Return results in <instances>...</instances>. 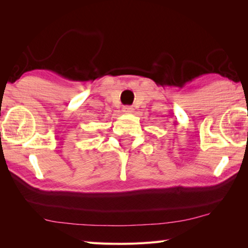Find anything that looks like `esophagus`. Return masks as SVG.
Wrapping results in <instances>:
<instances>
[{"label":"esophagus","instance_id":"1","mask_svg":"<svg viewBox=\"0 0 248 248\" xmlns=\"http://www.w3.org/2000/svg\"><path fill=\"white\" fill-rule=\"evenodd\" d=\"M123 112H124V114H125V115L132 114V112H133V108H132L131 106H124V107L123 108Z\"/></svg>","mask_w":248,"mask_h":248}]
</instances>
